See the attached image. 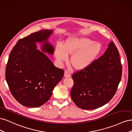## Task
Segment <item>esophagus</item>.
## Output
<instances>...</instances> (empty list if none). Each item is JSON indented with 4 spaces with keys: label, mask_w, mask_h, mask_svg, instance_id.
<instances>
[{
    "label": "esophagus",
    "mask_w": 132,
    "mask_h": 132,
    "mask_svg": "<svg viewBox=\"0 0 132 132\" xmlns=\"http://www.w3.org/2000/svg\"><path fill=\"white\" fill-rule=\"evenodd\" d=\"M64 76L65 78H69V77H71V75L68 71H65L64 75Z\"/></svg>",
    "instance_id": "obj_1"
}]
</instances>
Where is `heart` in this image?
<instances>
[{
  "label": "heart",
  "instance_id": "1",
  "mask_svg": "<svg viewBox=\"0 0 132 132\" xmlns=\"http://www.w3.org/2000/svg\"><path fill=\"white\" fill-rule=\"evenodd\" d=\"M101 43L87 37H70L63 46L57 44L54 56L59 63L65 62L67 55L71 56L70 63L75 70L82 71L89 68L96 61L102 51Z\"/></svg>",
  "mask_w": 132,
  "mask_h": 132
}]
</instances>
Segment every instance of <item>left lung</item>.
I'll return each instance as SVG.
<instances>
[{
  "instance_id": "obj_1",
  "label": "left lung",
  "mask_w": 132,
  "mask_h": 132,
  "mask_svg": "<svg viewBox=\"0 0 132 132\" xmlns=\"http://www.w3.org/2000/svg\"><path fill=\"white\" fill-rule=\"evenodd\" d=\"M122 73L118 51L112 41L105 53L89 68L72 75L71 99L84 110L96 109L105 105L116 92Z\"/></svg>"
}]
</instances>
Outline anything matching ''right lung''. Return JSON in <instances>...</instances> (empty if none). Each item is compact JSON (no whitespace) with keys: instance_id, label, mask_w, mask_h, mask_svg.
<instances>
[{"instance_id":"add662e5","label":"right lung","mask_w":132,"mask_h":132,"mask_svg":"<svg viewBox=\"0 0 132 132\" xmlns=\"http://www.w3.org/2000/svg\"><path fill=\"white\" fill-rule=\"evenodd\" d=\"M53 32L46 29L32 33L19 39L11 51L5 79L12 95L23 106L43 105L63 77L64 71L55 67L45 54L54 53V48L49 42ZM37 43L41 51L37 49Z\"/></svg>"}]
</instances>
